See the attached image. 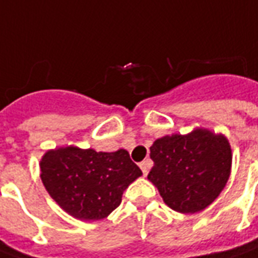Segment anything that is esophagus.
I'll return each mask as SVG.
<instances>
[{"label": "esophagus", "instance_id": "1", "mask_svg": "<svg viewBox=\"0 0 258 258\" xmlns=\"http://www.w3.org/2000/svg\"><path fill=\"white\" fill-rule=\"evenodd\" d=\"M139 166H141V169H142V173L146 176L147 172H149V168H150V161L149 160H145L142 161L141 164H139Z\"/></svg>", "mask_w": 258, "mask_h": 258}]
</instances>
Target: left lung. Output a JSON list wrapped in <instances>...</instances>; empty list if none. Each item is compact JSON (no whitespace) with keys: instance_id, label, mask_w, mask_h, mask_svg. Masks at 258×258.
Wrapping results in <instances>:
<instances>
[{"instance_id":"obj_1","label":"left lung","mask_w":258,"mask_h":258,"mask_svg":"<svg viewBox=\"0 0 258 258\" xmlns=\"http://www.w3.org/2000/svg\"><path fill=\"white\" fill-rule=\"evenodd\" d=\"M154 162L147 178L165 204L182 214L208 207L229 180L231 149L223 135L198 128L188 135H166L150 147Z\"/></svg>"}]
</instances>
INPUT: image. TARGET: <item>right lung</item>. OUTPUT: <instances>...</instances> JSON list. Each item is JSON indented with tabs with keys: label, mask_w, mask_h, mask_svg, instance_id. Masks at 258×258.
<instances>
[{
	"label": "right lung",
	"mask_w": 258,
	"mask_h": 258,
	"mask_svg": "<svg viewBox=\"0 0 258 258\" xmlns=\"http://www.w3.org/2000/svg\"><path fill=\"white\" fill-rule=\"evenodd\" d=\"M47 192L70 215L84 221L107 218L121 203V195L142 170L128 151L113 153L60 147L40 161Z\"/></svg>",
	"instance_id": "right-lung-1"
}]
</instances>
